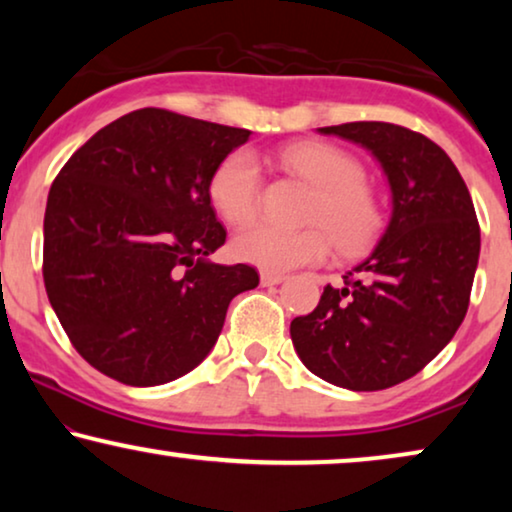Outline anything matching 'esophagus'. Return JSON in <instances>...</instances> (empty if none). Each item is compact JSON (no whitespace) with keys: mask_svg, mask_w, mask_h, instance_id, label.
I'll list each match as a JSON object with an SVG mask.
<instances>
[{"mask_svg":"<svg viewBox=\"0 0 512 512\" xmlns=\"http://www.w3.org/2000/svg\"><path fill=\"white\" fill-rule=\"evenodd\" d=\"M284 279H286V275H282V272H268V270L261 272V284H263V286L282 284Z\"/></svg>","mask_w":512,"mask_h":512,"instance_id":"34e87169","label":"esophagus"}]
</instances>
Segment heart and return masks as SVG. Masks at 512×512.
Masks as SVG:
<instances>
[{
  "instance_id": "obj_1",
  "label": "heart",
  "mask_w": 512,
  "mask_h": 512,
  "mask_svg": "<svg viewBox=\"0 0 512 512\" xmlns=\"http://www.w3.org/2000/svg\"><path fill=\"white\" fill-rule=\"evenodd\" d=\"M286 172L312 186L303 221L310 226L286 230L272 223H251L233 237L237 261L268 272H286L324 261L331 237L342 254L366 249L382 230L384 214L356 158L331 144H293L279 153ZM261 167L251 151L228 153L209 179V200L233 226L256 214Z\"/></svg>"
}]
</instances>
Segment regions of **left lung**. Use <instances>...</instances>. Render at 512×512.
<instances>
[{
  "instance_id": "left-lung-1",
  "label": "left lung",
  "mask_w": 512,
  "mask_h": 512,
  "mask_svg": "<svg viewBox=\"0 0 512 512\" xmlns=\"http://www.w3.org/2000/svg\"><path fill=\"white\" fill-rule=\"evenodd\" d=\"M319 132L373 151L394 212L373 254L291 321V340L321 380L352 391L389 389L436 359L464 321L480 223L459 170L429 137L382 121Z\"/></svg>"
}]
</instances>
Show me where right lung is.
<instances>
[{
	"label": "right lung",
	"mask_w": 512,
	"mask_h": 512,
	"mask_svg": "<svg viewBox=\"0 0 512 512\" xmlns=\"http://www.w3.org/2000/svg\"><path fill=\"white\" fill-rule=\"evenodd\" d=\"M251 132L146 107L67 160L44 214V284L69 342L130 387L186 375L219 338L247 263L205 261L226 242L209 179Z\"/></svg>",
	"instance_id": "right-lung-1"
}]
</instances>
